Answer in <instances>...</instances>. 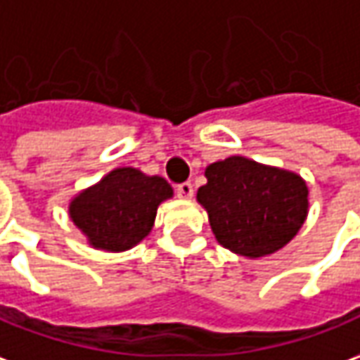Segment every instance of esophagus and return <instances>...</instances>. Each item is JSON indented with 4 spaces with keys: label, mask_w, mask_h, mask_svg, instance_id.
<instances>
[{
    "label": "esophagus",
    "mask_w": 360,
    "mask_h": 360,
    "mask_svg": "<svg viewBox=\"0 0 360 360\" xmlns=\"http://www.w3.org/2000/svg\"><path fill=\"white\" fill-rule=\"evenodd\" d=\"M176 194H178V198H182V200H190V198L194 195V186L190 184V182L178 184V188H176Z\"/></svg>",
    "instance_id": "obj_1"
}]
</instances>
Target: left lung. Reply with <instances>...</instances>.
<instances>
[{
  "mask_svg": "<svg viewBox=\"0 0 360 360\" xmlns=\"http://www.w3.org/2000/svg\"><path fill=\"white\" fill-rule=\"evenodd\" d=\"M198 190L215 239L247 259H260L288 245L308 217V186L296 172L229 156L205 168Z\"/></svg>",
  "mask_w": 360,
  "mask_h": 360,
  "instance_id": "8db88e82",
  "label": "left lung"
}]
</instances>
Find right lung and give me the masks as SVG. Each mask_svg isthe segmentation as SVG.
Returning <instances> with one entry per match:
<instances>
[{"instance_id": "obj_1", "label": "right lung", "mask_w": 360, "mask_h": 360, "mask_svg": "<svg viewBox=\"0 0 360 360\" xmlns=\"http://www.w3.org/2000/svg\"><path fill=\"white\" fill-rule=\"evenodd\" d=\"M174 195L162 176L115 168L70 200L68 215L94 249L123 252L147 237L158 205Z\"/></svg>"}]
</instances>
